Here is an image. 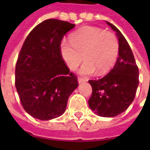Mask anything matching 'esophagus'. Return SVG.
I'll return each instance as SVG.
<instances>
[{"label":"esophagus","mask_w":150,"mask_h":150,"mask_svg":"<svg viewBox=\"0 0 150 150\" xmlns=\"http://www.w3.org/2000/svg\"><path fill=\"white\" fill-rule=\"evenodd\" d=\"M85 81H86V79L84 78H81V77H79L78 78L79 83H83Z\"/></svg>","instance_id":"obj_1"}]
</instances>
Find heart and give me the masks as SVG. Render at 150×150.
<instances>
[{"instance_id":"b5f03b06","label":"heart","mask_w":150,"mask_h":150,"mask_svg":"<svg viewBox=\"0 0 150 150\" xmlns=\"http://www.w3.org/2000/svg\"><path fill=\"white\" fill-rule=\"evenodd\" d=\"M69 41L60 43V53L69 68L75 71L84 59L82 75H99L113 67L119 54V41L115 34L95 26H84L73 32ZM84 58H82V55Z\"/></svg>"}]
</instances>
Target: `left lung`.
<instances>
[{
  "instance_id": "obj_1",
  "label": "left lung",
  "mask_w": 150,
  "mask_h": 150,
  "mask_svg": "<svg viewBox=\"0 0 150 150\" xmlns=\"http://www.w3.org/2000/svg\"><path fill=\"white\" fill-rule=\"evenodd\" d=\"M106 22L116 32L119 57L108 75L88 81L92 88L88 104L100 116L113 117L125 112L134 100L139 84V71L125 38L115 25Z\"/></svg>"
}]
</instances>
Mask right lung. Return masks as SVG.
I'll return each instance as SVG.
<instances>
[{
	"label": "right lung",
	"instance_id": "obj_1",
	"mask_svg": "<svg viewBox=\"0 0 150 150\" xmlns=\"http://www.w3.org/2000/svg\"><path fill=\"white\" fill-rule=\"evenodd\" d=\"M75 25L47 19L36 25L22 45L15 67V86L21 105L41 120L59 117L78 87L60 53L63 36Z\"/></svg>",
	"mask_w": 150,
	"mask_h": 150
}]
</instances>
